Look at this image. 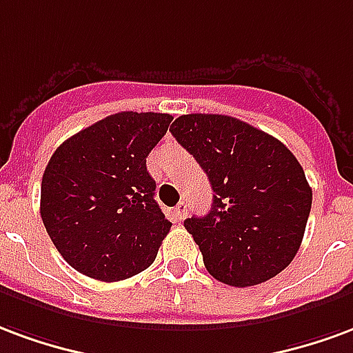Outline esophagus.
<instances>
[{"label": "esophagus", "instance_id": "obj_1", "mask_svg": "<svg viewBox=\"0 0 353 353\" xmlns=\"http://www.w3.org/2000/svg\"><path fill=\"white\" fill-rule=\"evenodd\" d=\"M188 212V205L186 201H180L176 207H174V220H184V216H186Z\"/></svg>", "mask_w": 353, "mask_h": 353}]
</instances>
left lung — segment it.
Here are the masks:
<instances>
[{
    "instance_id": "obj_1",
    "label": "left lung",
    "mask_w": 353,
    "mask_h": 353,
    "mask_svg": "<svg viewBox=\"0 0 353 353\" xmlns=\"http://www.w3.org/2000/svg\"><path fill=\"white\" fill-rule=\"evenodd\" d=\"M171 133L214 192L210 212L184 222L207 271L235 288L284 271L303 243L312 207L297 158L279 139L223 114H182Z\"/></svg>"
}]
</instances>
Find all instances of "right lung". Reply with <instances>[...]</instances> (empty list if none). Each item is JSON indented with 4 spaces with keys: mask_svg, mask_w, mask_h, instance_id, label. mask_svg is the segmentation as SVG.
Wrapping results in <instances>:
<instances>
[{
    "mask_svg": "<svg viewBox=\"0 0 353 353\" xmlns=\"http://www.w3.org/2000/svg\"><path fill=\"white\" fill-rule=\"evenodd\" d=\"M171 114L117 112L61 143L43 174L41 218L61 258L101 282L148 269L171 222L146 158Z\"/></svg>",
    "mask_w": 353,
    "mask_h": 353,
    "instance_id": "add662e5",
    "label": "right lung"
}]
</instances>
